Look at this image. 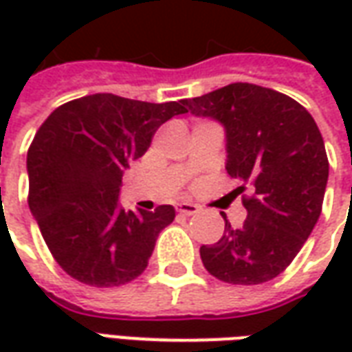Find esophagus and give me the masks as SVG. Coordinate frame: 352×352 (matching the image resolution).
<instances>
[{"mask_svg":"<svg viewBox=\"0 0 352 352\" xmlns=\"http://www.w3.org/2000/svg\"><path fill=\"white\" fill-rule=\"evenodd\" d=\"M177 211L181 214H186V217H192V214L199 213V206L196 204H188V201H183V204H179L177 206Z\"/></svg>","mask_w":352,"mask_h":352,"instance_id":"esophagus-1","label":"esophagus"}]
</instances>
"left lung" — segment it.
Listing matches in <instances>:
<instances>
[{"mask_svg":"<svg viewBox=\"0 0 352 352\" xmlns=\"http://www.w3.org/2000/svg\"><path fill=\"white\" fill-rule=\"evenodd\" d=\"M186 113L221 122L226 131V171L252 186L241 228L224 219V236L201 245L199 256L217 279L260 285L294 260L315 228L328 183L322 135L307 109L285 94L234 82L183 100Z\"/></svg>","mask_w":352,"mask_h":352,"instance_id":"8db88e82","label":"left lung"}]
</instances>
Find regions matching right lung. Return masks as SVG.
Instances as JSON below:
<instances>
[{
  "mask_svg": "<svg viewBox=\"0 0 352 352\" xmlns=\"http://www.w3.org/2000/svg\"><path fill=\"white\" fill-rule=\"evenodd\" d=\"M186 113L181 101L148 103L92 94L54 109L28 151V206L60 267L90 287H120L145 272L175 209L126 211L122 175L154 131Z\"/></svg>",
  "mask_w": 352,
  "mask_h": 352,
  "instance_id": "right-lung-1",
  "label": "right lung"
}]
</instances>
